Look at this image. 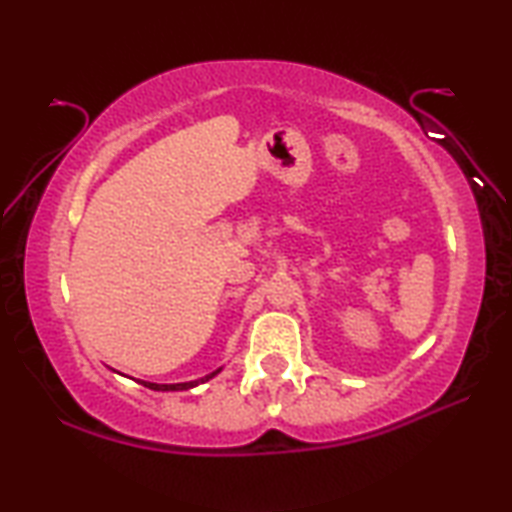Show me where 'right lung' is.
Segmentation results:
<instances>
[{"instance_id": "right-lung-1", "label": "right lung", "mask_w": 512, "mask_h": 512, "mask_svg": "<svg viewBox=\"0 0 512 512\" xmlns=\"http://www.w3.org/2000/svg\"><path fill=\"white\" fill-rule=\"evenodd\" d=\"M117 372V370H115ZM221 372V368L219 370H214V372H210V375H205V377H201V379H194V381H183V384H153V381H144V379H140V384L142 386H146V388H151V391H189V388H194V386H198V384H203V381H210L212 377H216ZM121 375V372H119Z\"/></svg>"}]
</instances>
